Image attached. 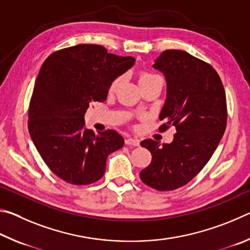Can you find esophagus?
<instances>
[{"label":"esophagus","mask_w":250,"mask_h":250,"mask_svg":"<svg viewBox=\"0 0 250 250\" xmlns=\"http://www.w3.org/2000/svg\"><path fill=\"white\" fill-rule=\"evenodd\" d=\"M125 145L126 146H138L140 143H139V140H137V139H132V138H128L125 139Z\"/></svg>","instance_id":"34e87169"}]
</instances>
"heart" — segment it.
Returning <instances> with one entry per match:
<instances>
[{
    "instance_id": "1",
    "label": "heart",
    "mask_w": 250,
    "mask_h": 250,
    "mask_svg": "<svg viewBox=\"0 0 250 250\" xmlns=\"http://www.w3.org/2000/svg\"><path fill=\"white\" fill-rule=\"evenodd\" d=\"M122 82H124V76H118V77L113 79L112 83H110L109 90L111 92L116 91L117 88L120 86ZM154 82H163V79L161 78L159 75L150 73V71H143V73H141L140 76H139V83H140L141 87L146 86V84L154 83Z\"/></svg>"
}]
</instances>
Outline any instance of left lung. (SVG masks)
Here are the masks:
<instances>
[{
    "instance_id": "8db88e82",
    "label": "left lung",
    "mask_w": 250,
    "mask_h": 250,
    "mask_svg": "<svg viewBox=\"0 0 250 250\" xmlns=\"http://www.w3.org/2000/svg\"><path fill=\"white\" fill-rule=\"evenodd\" d=\"M153 67L167 83L159 130L174 125L176 133L162 146L151 139L140 143L152 155L140 177L156 191H173L192 181L216 150L226 129V95L214 67L183 50H164Z\"/></svg>"
}]
</instances>
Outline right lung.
Listing matches in <instances>:
<instances>
[{"mask_svg": "<svg viewBox=\"0 0 250 250\" xmlns=\"http://www.w3.org/2000/svg\"><path fill=\"white\" fill-rule=\"evenodd\" d=\"M134 57L108 53L104 46L79 44L46 58L28 107V131L54 174L73 185H89L104 176L108 155L124 146L115 130L95 133L83 115L103 103L112 80L134 64Z\"/></svg>", "mask_w": 250, "mask_h": 250, "instance_id": "obj_1", "label": "right lung"}]
</instances>
